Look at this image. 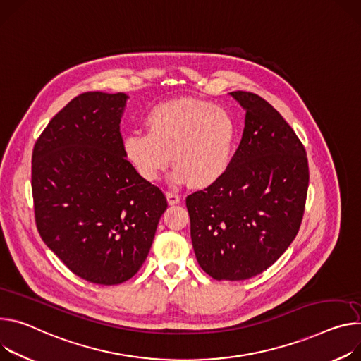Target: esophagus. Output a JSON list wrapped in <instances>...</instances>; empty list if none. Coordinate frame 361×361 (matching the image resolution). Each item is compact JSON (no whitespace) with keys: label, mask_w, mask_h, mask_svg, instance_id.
Instances as JSON below:
<instances>
[{"label":"esophagus","mask_w":361,"mask_h":361,"mask_svg":"<svg viewBox=\"0 0 361 361\" xmlns=\"http://www.w3.org/2000/svg\"><path fill=\"white\" fill-rule=\"evenodd\" d=\"M166 195H167V202H169L170 204H177V203H180V200H181L180 195H178L177 192H174V191H167Z\"/></svg>","instance_id":"obj_1"}]
</instances>
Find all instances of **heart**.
I'll return each mask as SVG.
<instances>
[{
  "instance_id": "heart-1",
  "label": "heart",
  "mask_w": 361,
  "mask_h": 361,
  "mask_svg": "<svg viewBox=\"0 0 361 361\" xmlns=\"http://www.w3.org/2000/svg\"><path fill=\"white\" fill-rule=\"evenodd\" d=\"M147 130L125 137L123 151L137 173L157 181L170 162L173 178L197 187L219 181L231 169L239 125L231 111L200 99H173L157 105L147 116Z\"/></svg>"
}]
</instances>
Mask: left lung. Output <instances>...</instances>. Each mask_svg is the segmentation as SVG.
I'll use <instances>...</instances> for the list:
<instances>
[{
  "label": "left lung",
  "mask_w": 361,
  "mask_h": 361,
  "mask_svg": "<svg viewBox=\"0 0 361 361\" xmlns=\"http://www.w3.org/2000/svg\"><path fill=\"white\" fill-rule=\"evenodd\" d=\"M231 94L246 111L232 166L185 199L195 257L217 281L275 264L300 231L310 181L305 148L281 114L259 94Z\"/></svg>",
  "instance_id": "8db88e82"
}]
</instances>
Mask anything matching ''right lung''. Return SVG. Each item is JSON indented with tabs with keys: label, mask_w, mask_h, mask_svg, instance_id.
<instances>
[{
	"label": "right lung",
	"mask_w": 361,
	"mask_h": 361,
	"mask_svg": "<svg viewBox=\"0 0 361 361\" xmlns=\"http://www.w3.org/2000/svg\"><path fill=\"white\" fill-rule=\"evenodd\" d=\"M126 99L76 96L49 122L31 157L43 242L75 275L99 285L140 271L167 209L164 192L125 158L119 123Z\"/></svg>",
	"instance_id": "obj_1"
}]
</instances>
